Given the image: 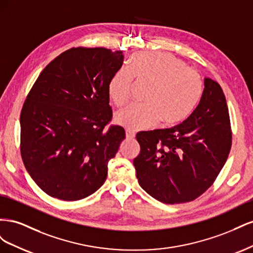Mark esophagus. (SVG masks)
<instances>
[{
    "instance_id": "1",
    "label": "esophagus",
    "mask_w": 253,
    "mask_h": 253,
    "mask_svg": "<svg viewBox=\"0 0 253 253\" xmlns=\"http://www.w3.org/2000/svg\"><path fill=\"white\" fill-rule=\"evenodd\" d=\"M126 136L127 139H133L135 137V132L134 131H131V129H126Z\"/></svg>"
}]
</instances>
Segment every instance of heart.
Returning a JSON list of instances; mask_svg holds the SVG:
<instances>
[{"label": "heart", "mask_w": 253, "mask_h": 253, "mask_svg": "<svg viewBox=\"0 0 253 253\" xmlns=\"http://www.w3.org/2000/svg\"><path fill=\"white\" fill-rule=\"evenodd\" d=\"M133 77L152 88L145 105L132 104L116 115L118 124L128 129H144L163 121L165 126L182 124L200 102L203 94L201 75L171 53L141 51L131 58L128 71L121 68L109 83V96L118 106L128 102Z\"/></svg>", "instance_id": "b5f03b06"}]
</instances>
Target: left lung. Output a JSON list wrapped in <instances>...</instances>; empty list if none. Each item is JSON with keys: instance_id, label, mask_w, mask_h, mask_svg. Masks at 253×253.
I'll use <instances>...</instances> for the list:
<instances>
[{"instance_id": "left-lung-1", "label": "left lung", "mask_w": 253, "mask_h": 253, "mask_svg": "<svg viewBox=\"0 0 253 253\" xmlns=\"http://www.w3.org/2000/svg\"><path fill=\"white\" fill-rule=\"evenodd\" d=\"M136 138L140 153L134 166L145 192L170 205L194 201L212 186L231 149L223 89L206 78L200 103L181 125L139 132Z\"/></svg>"}]
</instances>
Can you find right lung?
Listing matches in <instances>:
<instances>
[{
    "instance_id": "1",
    "label": "right lung",
    "mask_w": 253,
    "mask_h": 253,
    "mask_svg": "<svg viewBox=\"0 0 253 253\" xmlns=\"http://www.w3.org/2000/svg\"><path fill=\"white\" fill-rule=\"evenodd\" d=\"M124 62L122 51L73 47L44 68L23 104L21 156L45 193L79 201L100 188L109 160L126 138L110 126L109 83Z\"/></svg>"
}]
</instances>
